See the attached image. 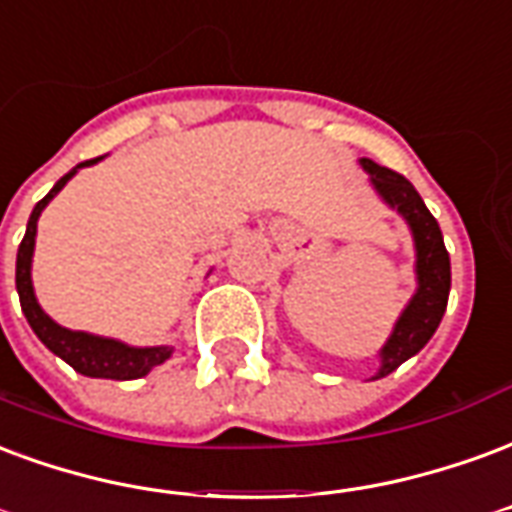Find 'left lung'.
I'll return each mask as SVG.
<instances>
[{
	"mask_svg": "<svg viewBox=\"0 0 512 512\" xmlns=\"http://www.w3.org/2000/svg\"><path fill=\"white\" fill-rule=\"evenodd\" d=\"M360 163L371 174V182L382 193L384 201L409 220L414 245H417V281H420V289L409 302L404 316L395 324L387 346L382 349V368L374 376V379H382V376L393 374L395 368L406 363L412 354L420 352L425 343L431 341L439 322H442L447 297H450V253H447L445 240H442L439 223L428 212L412 182L404 174L387 169V166H376L374 160L363 158Z\"/></svg>",
	"mask_w": 512,
	"mask_h": 512,
	"instance_id": "1",
	"label": "left lung"
}]
</instances>
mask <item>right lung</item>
<instances>
[{"instance_id":"add662e5","label":"right lung","mask_w":512,"mask_h":512,"mask_svg":"<svg viewBox=\"0 0 512 512\" xmlns=\"http://www.w3.org/2000/svg\"><path fill=\"white\" fill-rule=\"evenodd\" d=\"M100 158L84 160L78 163L76 169L81 166H89ZM76 169L67 171L65 177L59 179L57 185L51 188L46 199H40L35 204V210L29 215V223H26V234L21 245H18V259H16V289L18 300H21V311H24L26 322L35 330V335L40 341L46 343L51 352L62 357L67 365H73L78 374L95 376V379H141L147 376L155 365H160L163 360H169L171 349L166 346H155V349H133V346H125L119 341H108V338H98V335L87 333H73V330H65L59 327L57 322H51L43 308L37 305L35 292H32V275H29V267H32V251H35V234H37V218L46 207L48 201L57 196L59 190L65 188V182Z\"/></svg>"}]
</instances>
